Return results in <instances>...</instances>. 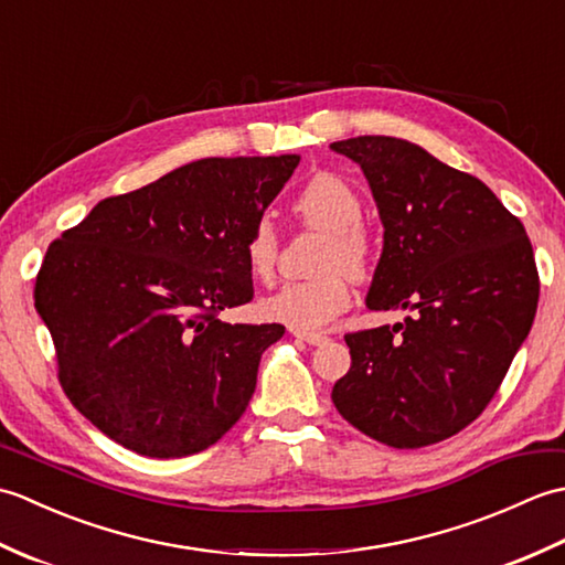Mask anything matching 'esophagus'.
Segmentation results:
<instances>
[{
  "instance_id": "1",
  "label": "esophagus",
  "mask_w": 565,
  "mask_h": 565,
  "mask_svg": "<svg viewBox=\"0 0 565 565\" xmlns=\"http://www.w3.org/2000/svg\"><path fill=\"white\" fill-rule=\"evenodd\" d=\"M291 334H294V338H298V340L308 342V344H326V342H328L326 334H320V332H301V330H291Z\"/></svg>"
}]
</instances>
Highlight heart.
Here are the masks:
<instances>
[{"label":"heart","instance_id":"obj_1","mask_svg":"<svg viewBox=\"0 0 565 565\" xmlns=\"http://www.w3.org/2000/svg\"><path fill=\"white\" fill-rule=\"evenodd\" d=\"M294 211L306 225L328 233L313 279L286 281L262 301V313L294 330L326 328L350 308V279H362L371 269V239L362 227L364 201L347 179L320 172L298 191ZM245 264L259 281H269L279 257V237L267 218H259L245 239Z\"/></svg>","mask_w":565,"mask_h":565}]
</instances>
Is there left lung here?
<instances>
[{"instance_id":"8db88e82","label":"left lung","mask_w":565,"mask_h":565,"mask_svg":"<svg viewBox=\"0 0 565 565\" xmlns=\"http://www.w3.org/2000/svg\"><path fill=\"white\" fill-rule=\"evenodd\" d=\"M366 177L383 223L371 310L405 322L344 334L352 366L332 403L393 449L454 437L493 401L532 330L539 271L524 225L481 179L388 136L338 140Z\"/></svg>"}]
</instances>
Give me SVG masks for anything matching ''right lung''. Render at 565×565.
<instances>
[{"instance_id": "1", "label": "right lung", "mask_w": 565, "mask_h": 565, "mask_svg": "<svg viewBox=\"0 0 565 565\" xmlns=\"http://www.w3.org/2000/svg\"><path fill=\"white\" fill-rule=\"evenodd\" d=\"M279 158H206L99 201L51 243L35 310L51 330L70 403L150 459L199 454L255 393L279 322H223L249 303L245 239L298 167Z\"/></svg>"}]
</instances>
